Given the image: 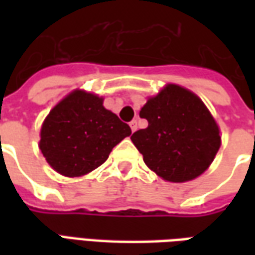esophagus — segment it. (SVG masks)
Returning a JSON list of instances; mask_svg holds the SVG:
<instances>
[{"mask_svg": "<svg viewBox=\"0 0 255 255\" xmlns=\"http://www.w3.org/2000/svg\"><path fill=\"white\" fill-rule=\"evenodd\" d=\"M129 127H131V131L135 132V131H136V128H138V122H136V120H132V122L129 123Z\"/></svg>", "mask_w": 255, "mask_h": 255, "instance_id": "34e87169", "label": "esophagus"}]
</instances>
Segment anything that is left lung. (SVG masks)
<instances>
[{"label":"left lung","mask_w":255,"mask_h":255,"mask_svg":"<svg viewBox=\"0 0 255 255\" xmlns=\"http://www.w3.org/2000/svg\"><path fill=\"white\" fill-rule=\"evenodd\" d=\"M149 126L131 140L151 171L168 182L192 180L206 171L219 151L217 124L197 95L169 84L139 112Z\"/></svg>","instance_id":"obj_1"}]
</instances>
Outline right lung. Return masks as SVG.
Returning a JSON list of instances; mask_svg holds the SVG:
<instances>
[{
  "label": "right lung",
  "instance_id": "obj_1",
  "mask_svg": "<svg viewBox=\"0 0 255 255\" xmlns=\"http://www.w3.org/2000/svg\"><path fill=\"white\" fill-rule=\"evenodd\" d=\"M90 93L73 91L54 106L43 122L39 149L64 176L86 175L102 165L131 128Z\"/></svg>",
  "mask_w": 255,
  "mask_h": 255
}]
</instances>
